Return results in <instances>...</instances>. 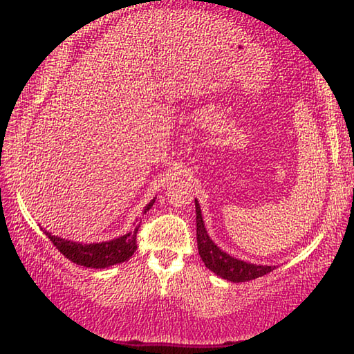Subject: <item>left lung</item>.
Listing matches in <instances>:
<instances>
[{"label":"left lung","instance_id":"8db88e82","mask_svg":"<svg viewBox=\"0 0 354 354\" xmlns=\"http://www.w3.org/2000/svg\"><path fill=\"white\" fill-rule=\"evenodd\" d=\"M196 209V243H198V253L205 266L214 272L217 277L232 281V283H245V281L256 279L263 274L273 272L274 266H256V263L243 262L236 259L225 251H221L207 236L205 221L201 217V209L198 201L195 200Z\"/></svg>","mask_w":354,"mask_h":354}]
</instances>
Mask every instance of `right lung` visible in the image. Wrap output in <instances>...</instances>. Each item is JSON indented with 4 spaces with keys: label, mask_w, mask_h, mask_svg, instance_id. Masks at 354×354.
Instances as JSON below:
<instances>
[{
    "label": "right lung",
    "mask_w": 354,
    "mask_h": 354,
    "mask_svg": "<svg viewBox=\"0 0 354 354\" xmlns=\"http://www.w3.org/2000/svg\"><path fill=\"white\" fill-rule=\"evenodd\" d=\"M153 205L154 200L148 203L143 209V214H147ZM140 223L142 220H139V225H136L134 231L128 232V234L101 243H80L65 241V239L57 236H51V232H48L46 230H44V232L53 245L71 262L91 268H106L120 262H127L134 254V251L137 250V231H139Z\"/></svg>",
    "instance_id": "add662e5"
}]
</instances>
